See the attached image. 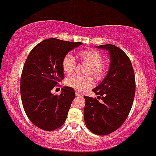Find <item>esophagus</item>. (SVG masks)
<instances>
[{"label":"esophagus","mask_w":156,"mask_h":156,"mask_svg":"<svg viewBox=\"0 0 156 156\" xmlns=\"http://www.w3.org/2000/svg\"><path fill=\"white\" fill-rule=\"evenodd\" d=\"M76 95L77 96V97H82V94H80V93H79L78 91H76Z\"/></svg>","instance_id":"esophagus-1"}]
</instances>
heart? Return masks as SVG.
<instances>
[{
	"label": "heart",
	"instance_id": "b5f03b06",
	"mask_svg": "<svg viewBox=\"0 0 156 156\" xmlns=\"http://www.w3.org/2000/svg\"><path fill=\"white\" fill-rule=\"evenodd\" d=\"M77 57L90 66L88 74L92 75L97 80H102L106 75L108 66L103 61V55L100 52L93 48H84L80 50L76 54ZM76 66V60L73 55L67 53L62 60V68L66 74H71ZM67 87L73 88L78 92H84L94 86L92 77H80L76 75H71L66 79Z\"/></svg>",
	"mask_w": 156,
	"mask_h": 156
}]
</instances>
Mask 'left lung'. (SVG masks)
Wrapping results in <instances>:
<instances>
[{"instance_id": "left-lung-1", "label": "left lung", "mask_w": 156, "mask_h": 156, "mask_svg": "<svg viewBox=\"0 0 156 156\" xmlns=\"http://www.w3.org/2000/svg\"><path fill=\"white\" fill-rule=\"evenodd\" d=\"M98 48L109 52L111 65L104 80L92 90L98 99L84 97L83 117L91 132L106 135L118 129L128 118L135 98V77L131 60L123 50L111 44Z\"/></svg>"}]
</instances>
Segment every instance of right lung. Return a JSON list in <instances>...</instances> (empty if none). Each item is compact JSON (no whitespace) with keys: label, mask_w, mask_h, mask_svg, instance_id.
Returning a JSON list of instances; mask_svg holds the SVG:
<instances>
[{"label":"right lung","mask_w":156,"mask_h":156,"mask_svg":"<svg viewBox=\"0 0 156 156\" xmlns=\"http://www.w3.org/2000/svg\"><path fill=\"white\" fill-rule=\"evenodd\" d=\"M81 44L45 39L31 49L25 61L20 86L23 108L31 123L44 131L60 128L66 119L75 91L64 87L59 95H54L51 90L64 78V55Z\"/></svg>","instance_id":"right-lung-1"}]
</instances>
